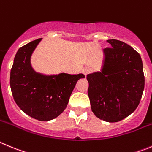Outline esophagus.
<instances>
[{
    "instance_id": "obj_1",
    "label": "esophagus",
    "mask_w": 152,
    "mask_h": 152,
    "mask_svg": "<svg viewBox=\"0 0 152 152\" xmlns=\"http://www.w3.org/2000/svg\"><path fill=\"white\" fill-rule=\"evenodd\" d=\"M91 71V68H89V67H84L83 69H82V72H83V73L85 75V76H86L87 74H88V73H89Z\"/></svg>"
}]
</instances>
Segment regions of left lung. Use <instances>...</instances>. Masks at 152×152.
I'll return each instance as SVG.
<instances>
[{
  "mask_svg": "<svg viewBox=\"0 0 152 152\" xmlns=\"http://www.w3.org/2000/svg\"><path fill=\"white\" fill-rule=\"evenodd\" d=\"M107 42L101 71L87 75L92 112L109 123L124 120L137 108L145 87L143 64L137 51L116 39Z\"/></svg>",
  "mask_w": 152,
  "mask_h": 152,
  "instance_id": "left-lung-1",
  "label": "left lung"
}]
</instances>
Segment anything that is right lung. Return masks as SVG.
Returning <instances> with one entry per match:
<instances>
[{
    "label": "right lung",
    "instance_id": "right-lung-1",
    "mask_svg": "<svg viewBox=\"0 0 152 152\" xmlns=\"http://www.w3.org/2000/svg\"><path fill=\"white\" fill-rule=\"evenodd\" d=\"M42 39L32 41L19 49L10 71V83L13 99L24 113L40 121H48L66 109L76 83L85 76L36 72L31 57Z\"/></svg>",
    "mask_w": 152,
    "mask_h": 152
}]
</instances>
